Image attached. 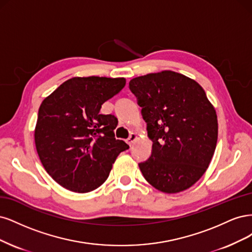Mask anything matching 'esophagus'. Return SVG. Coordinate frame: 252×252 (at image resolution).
<instances>
[{
    "label": "esophagus",
    "mask_w": 252,
    "mask_h": 252,
    "mask_svg": "<svg viewBox=\"0 0 252 252\" xmlns=\"http://www.w3.org/2000/svg\"><path fill=\"white\" fill-rule=\"evenodd\" d=\"M137 138H138V135L136 133H131V135H129V137L126 139V142L129 145H132L137 140Z\"/></svg>",
    "instance_id": "34e87169"
}]
</instances>
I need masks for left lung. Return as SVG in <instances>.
I'll list each match as a JSON object with an SVG mask.
<instances>
[{
    "label": "left lung",
    "mask_w": 252,
    "mask_h": 252,
    "mask_svg": "<svg viewBox=\"0 0 252 252\" xmlns=\"http://www.w3.org/2000/svg\"><path fill=\"white\" fill-rule=\"evenodd\" d=\"M137 97L153 141L151 157L139 163L152 186L166 193L189 189L204 175L218 140V119L205 91L174 71L135 77Z\"/></svg>",
    "instance_id": "8db88e82"
}]
</instances>
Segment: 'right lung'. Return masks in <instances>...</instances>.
Returning <instances> with one entry per match:
<instances>
[{
    "label": "right lung",
    "instance_id": "obj_1",
    "mask_svg": "<svg viewBox=\"0 0 252 252\" xmlns=\"http://www.w3.org/2000/svg\"><path fill=\"white\" fill-rule=\"evenodd\" d=\"M125 86L124 77H73L40 104L36 151L47 173L63 188L80 193L99 188L117 156L128 149L115 138L117 118L100 114L101 104Z\"/></svg>",
    "mask_w": 252,
    "mask_h": 252
}]
</instances>
